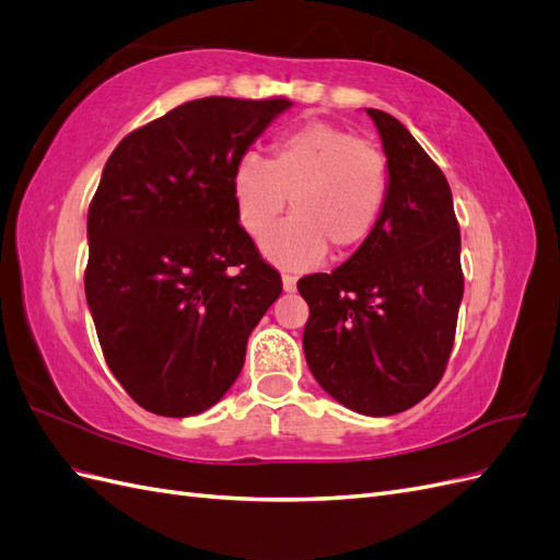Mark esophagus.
Returning a JSON list of instances; mask_svg holds the SVG:
<instances>
[{
  "label": "esophagus",
  "mask_w": 560,
  "mask_h": 560,
  "mask_svg": "<svg viewBox=\"0 0 560 560\" xmlns=\"http://www.w3.org/2000/svg\"><path fill=\"white\" fill-rule=\"evenodd\" d=\"M281 281H283V291L285 293H293L298 289V279L293 275H283Z\"/></svg>",
  "instance_id": "esophagus-1"
}]
</instances>
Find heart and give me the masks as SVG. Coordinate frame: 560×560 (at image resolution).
Masks as SVG:
<instances>
[{
  "instance_id": "heart-1",
  "label": "heart",
  "mask_w": 560,
  "mask_h": 560,
  "mask_svg": "<svg viewBox=\"0 0 560 560\" xmlns=\"http://www.w3.org/2000/svg\"><path fill=\"white\" fill-rule=\"evenodd\" d=\"M232 191L242 230L262 238L291 197L293 218L265 238L283 267H312L359 250L377 230L389 199L387 159L371 142L328 121L302 124L281 136L265 159L236 164Z\"/></svg>"
}]
</instances>
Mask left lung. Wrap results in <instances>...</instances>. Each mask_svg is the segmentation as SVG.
<instances>
[{"instance_id": "8db88e82", "label": "left lung", "mask_w": 560, "mask_h": 560, "mask_svg": "<svg viewBox=\"0 0 560 560\" xmlns=\"http://www.w3.org/2000/svg\"><path fill=\"white\" fill-rule=\"evenodd\" d=\"M373 117L389 168L377 230L330 275L298 281L310 318L302 335L312 375L361 415L420 404L448 365L465 293L451 185L406 126Z\"/></svg>"}]
</instances>
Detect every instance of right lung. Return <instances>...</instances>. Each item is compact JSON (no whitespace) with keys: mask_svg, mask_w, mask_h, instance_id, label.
I'll use <instances>...</instances> for the list:
<instances>
[{"mask_svg":"<svg viewBox=\"0 0 560 560\" xmlns=\"http://www.w3.org/2000/svg\"><path fill=\"white\" fill-rule=\"evenodd\" d=\"M289 98L211 95L126 136L89 206L84 289L112 375L164 418L218 404L281 275L236 220V164Z\"/></svg>","mask_w":560,"mask_h":560,"instance_id":"1","label":"right lung"}]
</instances>
